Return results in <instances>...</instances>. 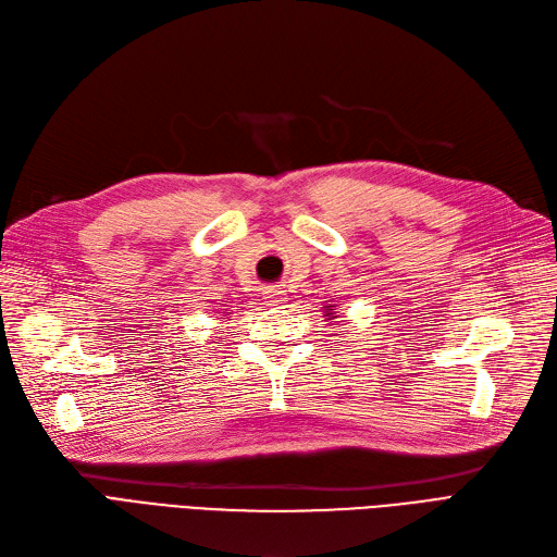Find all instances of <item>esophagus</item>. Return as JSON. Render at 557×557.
Wrapping results in <instances>:
<instances>
[{
    "mask_svg": "<svg viewBox=\"0 0 557 557\" xmlns=\"http://www.w3.org/2000/svg\"><path fill=\"white\" fill-rule=\"evenodd\" d=\"M263 302H265V305H271V307L282 305V302H284L282 292H277V289H273V286H271V289H265V292H263Z\"/></svg>",
    "mask_w": 557,
    "mask_h": 557,
    "instance_id": "1",
    "label": "esophagus"
}]
</instances>
